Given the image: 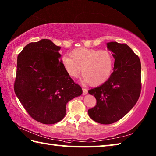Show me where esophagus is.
<instances>
[{
  "mask_svg": "<svg viewBox=\"0 0 156 156\" xmlns=\"http://www.w3.org/2000/svg\"><path fill=\"white\" fill-rule=\"evenodd\" d=\"M82 91H83V92H82V94L83 95H86L88 93V90L86 88H82Z\"/></svg>",
  "mask_w": 156,
  "mask_h": 156,
  "instance_id": "1",
  "label": "esophagus"
}]
</instances>
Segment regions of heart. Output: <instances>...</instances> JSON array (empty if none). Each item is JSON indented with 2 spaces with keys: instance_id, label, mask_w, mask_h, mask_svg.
Wrapping results in <instances>:
<instances>
[{
  "instance_id": "1",
  "label": "heart",
  "mask_w": 156,
  "mask_h": 156,
  "mask_svg": "<svg viewBox=\"0 0 156 156\" xmlns=\"http://www.w3.org/2000/svg\"><path fill=\"white\" fill-rule=\"evenodd\" d=\"M61 64L69 76L76 78L82 69L83 80L97 87L105 83L110 78L114 59L108 50L80 48L70 53V57L63 56Z\"/></svg>"
}]
</instances>
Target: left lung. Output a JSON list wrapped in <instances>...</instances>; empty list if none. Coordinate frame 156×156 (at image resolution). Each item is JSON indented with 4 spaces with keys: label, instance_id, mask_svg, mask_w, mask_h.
Here are the masks:
<instances>
[{
    "label": "left lung",
    "instance_id": "8db88e82",
    "mask_svg": "<svg viewBox=\"0 0 156 156\" xmlns=\"http://www.w3.org/2000/svg\"><path fill=\"white\" fill-rule=\"evenodd\" d=\"M107 48L115 58L113 72L104 84L90 89L97 105L88 111L92 120L108 125L120 120L137 102L141 93V62L125 44L108 42Z\"/></svg>",
    "mask_w": 156,
    "mask_h": 156
}]
</instances>
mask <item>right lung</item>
<instances>
[{"mask_svg": "<svg viewBox=\"0 0 156 156\" xmlns=\"http://www.w3.org/2000/svg\"><path fill=\"white\" fill-rule=\"evenodd\" d=\"M60 49L44 39L27 44L17 57L15 92L29 115L44 124L60 121L68 102L82 94L61 64Z\"/></svg>", "mask_w": 156, "mask_h": 156, "instance_id": "obj_1", "label": "right lung"}]
</instances>
